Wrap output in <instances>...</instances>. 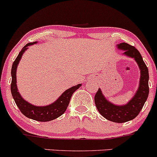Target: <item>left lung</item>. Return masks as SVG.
I'll list each match as a JSON object with an SVG mask.
<instances>
[{
  "label": "left lung",
  "instance_id": "1",
  "mask_svg": "<svg viewBox=\"0 0 157 157\" xmlns=\"http://www.w3.org/2000/svg\"><path fill=\"white\" fill-rule=\"evenodd\" d=\"M118 49L123 51V55L132 58L136 62L140 70V79L137 91L131 99L124 105H117L110 102L98 89L94 96V103L100 114L106 119L115 123H124L134 119L142 110L149 94V73L142 55L133 46L125 42L117 44Z\"/></svg>",
  "mask_w": 157,
  "mask_h": 157
}]
</instances>
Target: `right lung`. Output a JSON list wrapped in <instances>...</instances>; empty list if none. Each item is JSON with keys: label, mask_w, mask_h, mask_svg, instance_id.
Listing matches in <instances>:
<instances>
[{"label": "right lung", "mask_w": 157, "mask_h": 157, "mask_svg": "<svg viewBox=\"0 0 157 157\" xmlns=\"http://www.w3.org/2000/svg\"><path fill=\"white\" fill-rule=\"evenodd\" d=\"M37 42H34L26 44L18 53V56L13 63L11 70V93L17 106L24 115L30 119L37 121H50L54 120L58 117L61 116L65 113L69 104L71 98L73 93L81 86L82 84H77L75 86L68 89L54 102L47 105V106H36V105L30 104L28 101H25L21 95L18 92V87H17L16 71L24 53L28 49L29 46L33 45Z\"/></svg>", "instance_id": "obj_1"}]
</instances>
